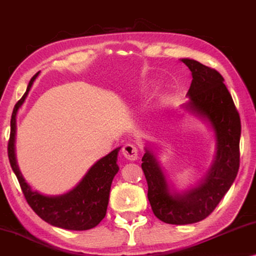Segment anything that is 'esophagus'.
Here are the masks:
<instances>
[{"label": "esophagus", "mask_w": 256, "mask_h": 256, "mask_svg": "<svg viewBox=\"0 0 256 256\" xmlns=\"http://www.w3.org/2000/svg\"><path fill=\"white\" fill-rule=\"evenodd\" d=\"M122 154L126 157V160H136L138 158V146L132 143H127L122 148Z\"/></svg>", "instance_id": "esophagus-1"}]
</instances>
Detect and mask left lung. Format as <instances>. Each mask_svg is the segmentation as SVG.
Here are the masks:
<instances>
[{
    "label": "left lung",
    "mask_w": 256,
    "mask_h": 256,
    "mask_svg": "<svg viewBox=\"0 0 256 256\" xmlns=\"http://www.w3.org/2000/svg\"><path fill=\"white\" fill-rule=\"evenodd\" d=\"M182 62L192 73L188 102L184 108L210 122L216 134V152L204 180L180 194L170 190L155 154L146 146L142 170L148 183V199L154 214L171 225L198 222L211 214L230 190L240 166V116L224 78L214 68L194 59Z\"/></svg>",
    "instance_id": "obj_1"
}]
</instances>
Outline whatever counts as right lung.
I'll use <instances>...</instances> for the list:
<instances>
[{"mask_svg": "<svg viewBox=\"0 0 256 256\" xmlns=\"http://www.w3.org/2000/svg\"><path fill=\"white\" fill-rule=\"evenodd\" d=\"M36 73L31 78L26 92L18 102L15 104L10 120V138L8 142V156L12 169L20 182L24 197L34 213L52 226L71 230H86L96 227L104 218L110 200V185L113 178L118 171L116 163L120 148L114 149L107 156L98 160L79 184L60 196H44L34 191L20 174L15 154L16 136V115L20 107L32 86Z\"/></svg>", "mask_w": 256, "mask_h": 256, "instance_id": "obj_1", "label": "right lung"}]
</instances>
